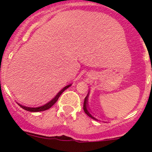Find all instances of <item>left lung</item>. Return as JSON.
Returning a JSON list of instances; mask_svg holds the SVG:
<instances>
[{"label": "left lung", "instance_id": "left-lung-1", "mask_svg": "<svg viewBox=\"0 0 152 152\" xmlns=\"http://www.w3.org/2000/svg\"><path fill=\"white\" fill-rule=\"evenodd\" d=\"M87 99H88V94L87 95V96L85 97V102H84V106H83V109H84V111H85V113L87 115L89 116V117H90L91 118L94 119V120L96 121H98V119H96V118L93 117V115H91V113H90V111H89L88 110V107H87Z\"/></svg>", "mask_w": 152, "mask_h": 152}]
</instances>
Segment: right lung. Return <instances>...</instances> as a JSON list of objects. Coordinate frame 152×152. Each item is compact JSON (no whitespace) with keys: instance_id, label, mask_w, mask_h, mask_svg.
Segmentation results:
<instances>
[{"instance_id":"add662e5","label":"right lung","mask_w":152,"mask_h":152,"mask_svg":"<svg viewBox=\"0 0 152 152\" xmlns=\"http://www.w3.org/2000/svg\"><path fill=\"white\" fill-rule=\"evenodd\" d=\"M70 86H71V85H67L65 86V87H64L63 89H62V90H60V91L59 92V93L56 94V96H55L54 98H53V99H52L51 101H50L49 102H48L47 104H45L41 106V107H26V106H23V105H21L20 104H18L19 106L20 107H22L23 110H27V111H29V112H34V113H36V112H41V111H45V110H48L49 108H50V107H52L53 104H54L55 103H56V102H57L58 99L59 98V96H60V95L62 94V93H63L64 91H65L66 89L68 88Z\"/></svg>"}]
</instances>
